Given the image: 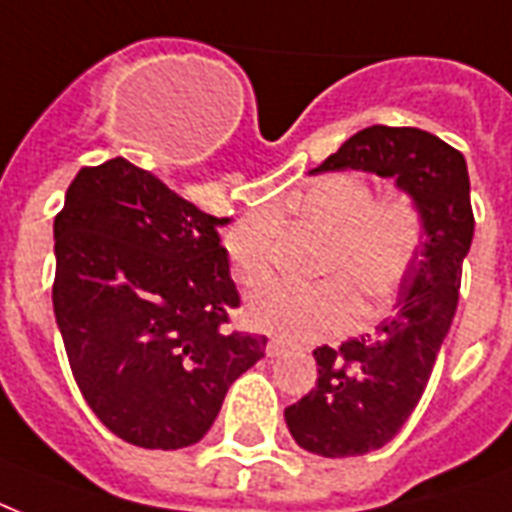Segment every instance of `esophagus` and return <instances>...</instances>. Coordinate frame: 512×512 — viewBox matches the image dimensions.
<instances>
[{
    "label": "esophagus",
    "mask_w": 512,
    "mask_h": 512,
    "mask_svg": "<svg viewBox=\"0 0 512 512\" xmlns=\"http://www.w3.org/2000/svg\"><path fill=\"white\" fill-rule=\"evenodd\" d=\"M288 350V344L283 342V339H269L267 342V355L269 358H280L283 352Z\"/></svg>",
    "instance_id": "esophagus-1"
}]
</instances>
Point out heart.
<instances>
[{
    "mask_svg": "<svg viewBox=\"0 0 512 512\" xmlns=\"http://www.w3.org/2000/svg\"><path fill=\"white\" fill-rule=\"evenodd\" d=\"M291 208L331 235L318 267L326 280L264 285L248 299V320L285 339H320L358 323V296L368 315H379L422 248L425 221L417 200L400 189L374 197L368 181L355 173H331L301 189ZM224 248L237 283H264L272 272V219L253 213L237 221Z\"/></svg>",
    "mask_w": 512,
    "mask_h": 512,
    "instance_id": "obj_1",
    "label": "heart"
}]
</instances>
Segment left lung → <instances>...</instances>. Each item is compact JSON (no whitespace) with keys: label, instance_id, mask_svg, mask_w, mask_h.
<instances>
[{"label":"left lung","instance_id":"8db88e82","mask_svg":"<svg viewBox=\"0 0 512 512\" xmlns=\"http://www.w3.org/2000/svg\"><path fill=\"white\" fill-rule=\"evenodd\" d=\"M347 168L395 178L417 200L425 240L400 285L398 312L374 336L312 352L318 384L285 408V425L301 449L320 457L382 449L406 425L457 312L475 227L465 157L427 130L371 125L310 173Z\"/></svg>","mask_w":512,"mask_h":512}]
</instances>
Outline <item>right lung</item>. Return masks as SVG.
Returning <instances> with one entry per match:
<instances>
[{
    "instance_id": "add662e5",
    "label": "right lung",
    "mask_w": 512,
    "mask_h": 512,
    "mask_svg": "<svg viewBox=\"0 0 512 512\" xmlns=\"http://www.w3.org/2000/svg\"><path fill=\"white\" fill-rule=\"evenodd\" d=\"M216 219L125 157L82 168L55 216L53 310L93 414L141 449L208 433L267 336L224 331L240 293Z\"/></svg>"
}]
</instances>
